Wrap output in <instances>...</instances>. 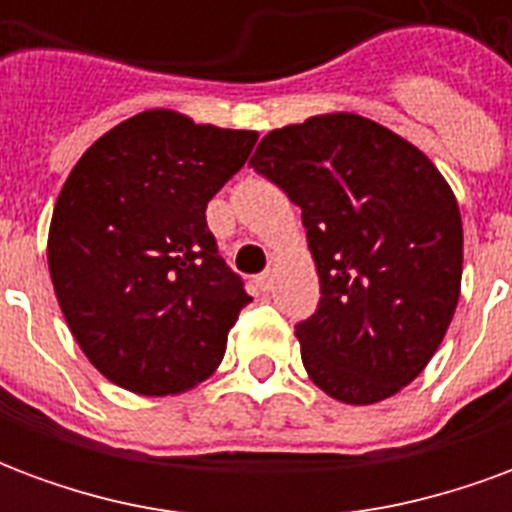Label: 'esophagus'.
<instances>
[{"label":"esophagus","instance_id":"1","mask_svg":"<svg viewBox=\"0 0 512 512\" xmlns=\"http://www.w3.org/2000/svg\"><path fill=\"white\" fill-rule=\"evenodd\" d=\"M257 288L260 290H271L274 288V271H263V274H260V277H257Z\"/></svg>","mask_w":512,"mask_h":512}]
</instances>
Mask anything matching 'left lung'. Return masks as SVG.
I'll return each mask as SVG.
<instances>
[{"instance_id":"1","label":"left lung","mask_w":512,"mask_h":512,"mask_svg":"<svg viewBox=\"0 0 512 512\" xmlns=\"http://www.w3.org/2000/svg\"><path fill=\"white\" fill-rule=\"evenodd\" d=\"M249 167L301 208L321 301L296 326L307 376L348 406L397 395L447 334L463 274L458 200L436 164L354 112L268 131Z\"/></svg>"}]
</instances>
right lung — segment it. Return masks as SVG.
Returning <instances> with one entry per match:
<instances>
[{
	"label": "right lung",
	"mask_w": 512,
	"mask_h": 512,
	"mask_svg": "<svg viewBox=\"0 0 512 512\" xmlns=\"http://www.w3.org/2000/svg\"><path fill=\"white\" fill-rule=\"evenodd\" d=\"M255 142L257 131L147 109L98 136L62 183L49 274L73 340L112 384L180 395L222 362L252 299L216 252L205 208Z\"/></svg>",
	"instance_id": "obj_1"
}]
</instances>
